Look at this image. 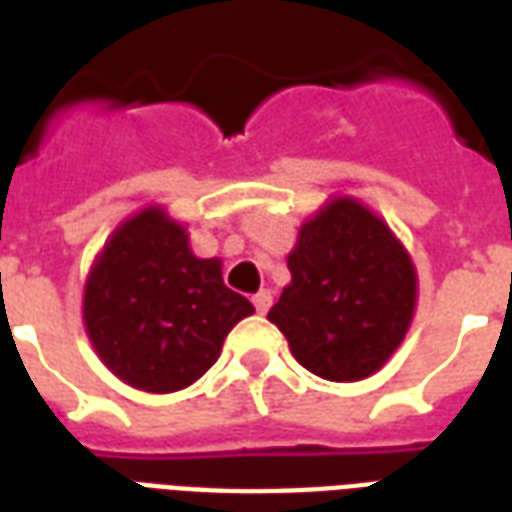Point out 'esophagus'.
Masks as SVG:
<instances>
[{
  "label": "esophagus",
  "mask_w": 512,
  "mask_h": 512,
  "mask_svg": "<svg viewBox=\"0 0 512 512\" xmlns=\"http://www.w3.org/2000/svg\"><path fill=\"white\" fill-rule=\"evenodd\" d=\"M252 304H255V310L263 315V312H268V307H271V290H260V293H255L252 296Z\"/></svg>",
  "instance_id": "34e87169"
}]
</instances>
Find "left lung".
I'll return each instance as SVG.
<instances>
[{"label":"left lung","mask_w":512,"mask_h":512,"mask_svg":"<svg viewBox=\"0 0 512 512\" xmlns=\"http://www.w3.org/2000/svg\"><path fill=\"white\" fill-rule=\"evenodd\" d=\"M288 268L268 321L296 362L340 384L378 373L417 310V268L389 224L354 197H332L299 227Z\"/></svg>","instance_id":"obj_1"}]
</instances>
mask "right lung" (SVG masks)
<instances>
[{"instance_id":"1","label":"right lung","mask_w":512,"mask_h":512,"mask_svg":"<svg viewBox=\"0 0 512 512\" xmlns=\"http://www.w3.org/2000/svg\"><path fill=\"white\" fill-rule=\"evenodd\" d=\"M255 307L224 285L222 260L197 257L161 205L117 224L84 282V332L123 384L167 395L202 378Z\"/></svg>"}]
</instances>
